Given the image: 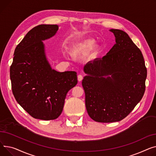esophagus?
<instances>
[{
	"label": "esophagus",
	"mask_w": 156,
	"mask_h": 156,
	"mask_svg": "<svg viewBox=\"0 0 156 156\" xmlns=\"http://www.w3.org/2000/svg\"><path fill=\"white\" fill-rule=\"evenodd\" d=\"M77 79H78L79 82H80V81H82V79H83V76H82L80 75V74H79V75H78V76H77Z\"/></svg>",
	"instance_id": "34e87169"
}]
</instances>
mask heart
<instances>
[{
    "label": "heart",
    "mask_w": 156,
    "mask_h": 156,
    "mask_svg": "<svg viewBox=\"0 0 156 156\" xmlns=\"http://www.w3.org/2000/svg\"><path fill=\"white\" fill-rule=\"evenodd\" d=\"M95 42L90 39H84L78 41L73 44L70 48L71 55L74 57L82 55L89 53L94 47ZM94 54L96 52V48H95Z\"/></svg>",
    "instance_id": "1"
}]
</instances>
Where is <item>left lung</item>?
Instances as JSON below:
<instances>
[{"label": "left lung", "instance_id": "8db88e82", "mask_svg": "<svg viewBox=\"0 0 156 156\" xmlns=\"http://www.w3.org/2000/svg\"><path fill=\"white\" fill-rule=\"evenodd\" d=\"M116 43L102 58L89 62L82 85L86 107L93 120L111 123L123 120L142 99L147 69L142 53L125 31L111 29Z\"/></svg>", "mask_w": 156, "mask_h": 156}]
</instances>
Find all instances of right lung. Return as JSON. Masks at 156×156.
I'll return each instance as SVG.
<instances>
[{"label": "right lung", "instance_id": "1", "mask_svg": "<svg viewBox=\"0 0 156 156\" xmlns=\"http://www.w3.org/2000/svg\"><path fill=\"white\" fill-rule=\"evenodd\" d=\"M57 24H41L27 33L17 44L10 78L14 96L32 117L43 120L57 118L69 90L77 84L75 71L52 69L43 41L55 35Z\"/></svg>", "mask_w": 156, "mask_h": 156}]
</instances>
